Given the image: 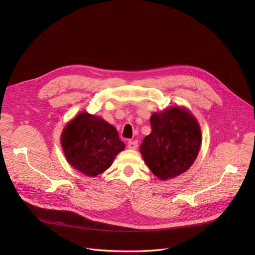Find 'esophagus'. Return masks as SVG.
<instances>
[{
  "label": "esophagus",
  "mask_w": 255,
  "mask_h": 255,
  "mask_svg": "<svg viewBox=\"0 0 255 255\" xmlns=\"http://www.w3.org/2000/svg\"><path fill=\"white\" fill-rule=\"evenodd\" d=\"M137 146H138V142L136 140H129L128 142V148L130 150H136Z\"/></svg>",
  "instance_id": "esophagus-1"
}]
</instances>
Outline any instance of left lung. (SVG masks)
Returning a JSON list of instances; mask_svg holds the SVG:
<instances>
[{"label":"left lung","instance_id":"8db88e82","mask_svg":"<svg viewBox=\"0 0 255 255\" xmlns=\"http://www.w3.org/2000/svg\"><path fill=\"white\" fill-rule=\"evenodd\" d=\"M152 132L145 136L140 153L150 170L160 180L172 179L188 170L201 145L199 123L183 107L154 113Z\"/></svg>","mask_w":255,"mask_h":255}]
</instances>
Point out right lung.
Wrapping results in <instances>:
<instances>
[{
  "label": "right lung",
  "instance_id": "add662e5",
  "mask_svg": "<svg viewBox=\"0 0 255 255\" xmlns=\"http://www.w3.org/2000/svg\"><path fill=\"white\" fill-rule=\"evenodd\" d=\"M61 146L69 164L84 174L96 176L111 167L126 144L109 122L81 113L64 128Z\"/></svg>",
  "mask_w": 255,
  "mask_h": 255
}]
</instances>
